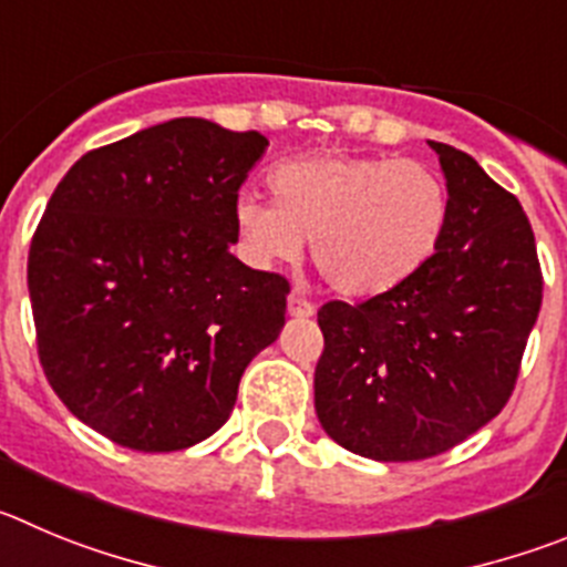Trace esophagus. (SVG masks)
<instances>
[{
    "label": "esophagus",
    "instance_id": "1",
    "mask_svg": "<svg viewBox=\"0 0 567 567\" xmlns=\"http://www.w3.org/2000/svg\"><path fill=\"white\" fill-rule=\"evenodd\" d=\"M288 313L296 316V319H310L316 313V305L310 299H305L301 293L288 296Z\"/></svg>",
    "mask_w": 567,
    "mask_h": 567
}]
</instances>
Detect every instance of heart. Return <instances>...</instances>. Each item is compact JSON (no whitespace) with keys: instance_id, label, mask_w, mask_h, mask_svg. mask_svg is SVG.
<instances>
[{"instance_id":"b5f03b06","label":"heart","mask_w":567,"mask_h":567,"mask_svg":"<svg viewBox=\"0 0 567 567\" xmlns=\"http://www.w3.org/2000/svg\"><path fill=\"white\" fill-rule=\"evenodd\" d=\"M274 200L243 193L235 224L262 266L313 240L321 277L347 296H378L414 277L442 243L451 195L416 158L319 153L271 171Z\"/></svg>"}]
</instances>
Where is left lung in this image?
I'll list each match as a JSON object with an SVG mask.
<instances>
[{
    "mask_svg": "<svg viewBox=\"0 0 567 567\" xmlns=\"http://www.w3.org/2000/svg\"><path fill=\"white\" fill-rule=\"evenodd\" d=\"M431 147L451 195L436 254L385 293L319 310L316 414L341 447L374 462L439 456L495 420L543 305L520 200L464 151Z\"/></svg>",
    "mask_w": 567,
    "mask_h": 567,
    "instance_id": "8db88e82",
    "label": "left lung"
}]
</instances>
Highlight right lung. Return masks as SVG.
Segmentation results:
<instances>
[{"instance_id":"obj_1","label":"right lung","mask_w":567,"mask_h":567,"mask_svg":"<svg viewBox=\"0 0 567 567\" xmlns=\"http://www.w3.org/2000/svg\"><path fill=\"white\" fill-rule=\"evenodd\" d=\"M268 140L178 116L83 153L28 259L52 391L111 442L184 451L229 420L248 361L277 341L290 282L243 266L235 204Z\"/></svg>"}]
</instances>
